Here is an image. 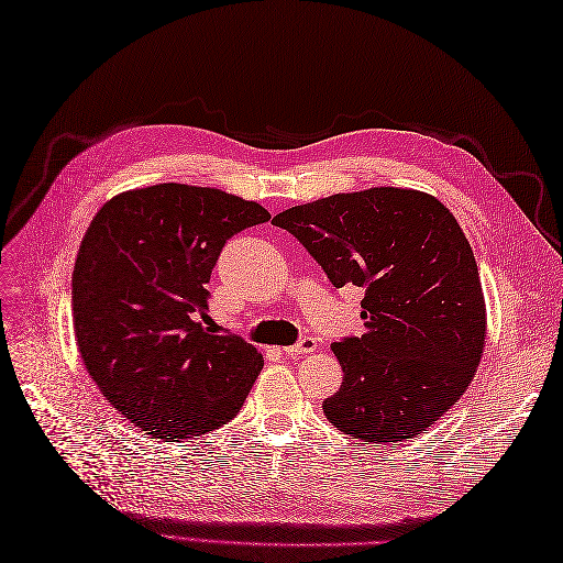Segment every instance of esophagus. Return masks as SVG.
I'll return each instance as SVG.
<instances>
[{
  "label": "esophagus",
  "mask_w": 563,
  "mask_h": 563,
  "mask_svg": "<svg viewBox=\"0 0 563 563\" xmlns=\"http://www.w3.org/2000/svg\"><path fill=\"white\" fill-rule=\"evenodd\" d=\"M312 351H318V339H312V336H303L296 346L284 349L286 355H306V353H312Z\"/></svg>",
  "instance_id": "1"
}]
</instances>
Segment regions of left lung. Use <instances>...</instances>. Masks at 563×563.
Listing matches in <instances>:
<instances>
[{
  "label": "left lung",
  "instance_id": "obj_1",
  "mask_svg": "<svg viewBox=\"0 0 563 563\" xmlns=\"http://www.w3.org/2000/svg\"><path fill=\"white\" fill-rule=\"evenodd\" d=\"M336 289L363 286L365 332L332 344L344 382L327 420L353 440H413L468 389L487 308L471 243L434 196L377 186L296 205L272 219Z\"/></svg>",
  "mask_w": 563,
  "mask_h": 563
}]
</instances>
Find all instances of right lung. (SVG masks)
<instances>
[{
    "instance_id": "right-lung-1",
    "label": "right lung",
    "mask_w": 563,
    "mask_h": 563,
    "mask_svg": "<svg viewBox=\"0 0 563 563\" xmlns=\"http://www.w3.org/2000/svg\"><path fill=\"white\" fill-rule=\"evenodd\" d=\"M269 212L219 188L157 184L107 200L74 267V332L92 382L155 440H186L234 418L263 355L210 327L224 243Z\"/></svg>"
}]
</instances>
